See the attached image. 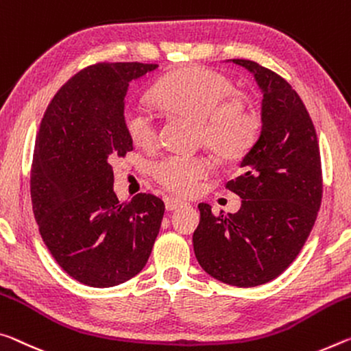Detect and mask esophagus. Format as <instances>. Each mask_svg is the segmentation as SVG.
<instances>
[{"label":"esophagus","instance_id":"obj_1","mask_svg":"<svg viewBox=\"0 0 351 351\" xmlns=\"http://www.w3.org/2000/svg\"><path fill=\"white\" fill-rule=\"evenodd\" d=\"M187 203L182 202V199H178V198H167L165 199V209L167 210H175L178 208H181V206H184Z\"/></svg>","mask_w":351,"mask_h":351}]
</instances>
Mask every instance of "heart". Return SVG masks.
<instances>
[{
  "label": "heart",
  "instance_id": "obj_1",
  "mask_svg": "<svg viewBox=\"0 0 351 351\" xmlns=\"http://www.w3.org/2000/svg\"><path fill=\"white\" fill-rule=\"evenodd\" d=\"M236 93L230 77L203 66L178 71L156 87V97L167 110L198 120V142L223 159L242 158L259 131L258 117ZM123 125L136 147L152 148L158 142V125L147 106H125ZM210 171L213 164L203 154H165L152 164L154 180L180 195L195 193Z\"/></svg>",
  "mask_w": 351,
  "mask_h": 351
}]
</instances>
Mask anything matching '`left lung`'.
Wrapping results in <instances>:
<instances>
[{"label": "left lung", "instance_id": "obj_1", "mask_svg": "<svg viewBox=\"0 0 351 351\" xmlns=\"http://www.w3.org/2000/svg\"><path fill=\"white\" fill-rule=\"evenodd\" d=\"M254 75L263 92L259 138L226 182L242 198L236 214L214 215L199 203L193 250L215 280L237 287L265 285L297 258L320 209L322 162L315 128L291 84L265 66L232 59Z\"/></svg>", "mask_w": 351, "mask_h": 351}]
</instances>
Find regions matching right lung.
Wrapping results in <instances>:
<instances>
[{
	"instance_id": "1",
	"label": "right lung",
	"mask_w": 351,
	"mask_h": 351,
	"mask_svg": "<svg viewBox=\"0 0 351 351\" xmlns=\"http://www.w3.org/2000/svg\"><path fill=\"white\" fill-rule=\"evenodd\" d=\"M158 64L98 62L59 88L43 114L31 165L40 236L76 281L112 287L136 276L152 254L165 206L152 193L120 203L112 162L132 152L123 125L132 80Z\"/></svg>"
}]
</instances>
